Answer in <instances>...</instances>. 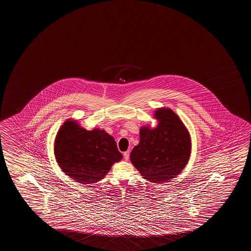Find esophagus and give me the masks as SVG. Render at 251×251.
<instances>
[{"label":"esophagus","instance_id":"obj_1","mask_svg":"<svg viewBox=\"0 0 251 251\" xmlns=\"http://www.w3.org/2000/svg\"><path fill=\"white\" fill-rule=\"evenodd\" d=\"M124 159L125 160H128V158H129V151H125L124 153Z\"/></svg>","mask_w":251,"mask_h":251}]
</instances>
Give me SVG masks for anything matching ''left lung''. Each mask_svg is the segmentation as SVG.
<instances>
[{
  "instance_id": "left-lung-1",
  "label": "left lung",
  "mask_w": 251,
  "mask_h": 251,
  "mask_svg": "<svg viewBox=\"0 0 251 251\" xmlns=\"http://www.w3.org/2000/svg\"><path fill=\"white\" fill-rule=\"evenodd\" d=\"M159 124L154 129H140V142L130 153V161L140 174L153 183L176 177L189 160L190 135L184 124L169 108L155 113Z\"/></svg>"
}]
</instances>
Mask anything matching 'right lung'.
<instances>
[{
	"label": "right lung",
	"instance_id": "obj_1",
	"mask_svg": "<svg viewBox=\"0 0 251 251\" xmlns=\"http://www.w3.org/2000/svg\"><path fill=\"white\" fill-rule=\"evenodd\" d=\"M54 152L62 171L84 185L102 179L123 157L107 132L98 128L89 131L70 120L59 128Z\"/></svg>",
	"mask_w": 251,
	"mask_h": 251
}]
</instances>
